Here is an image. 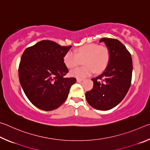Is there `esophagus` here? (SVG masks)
<instances>
[{"mask_svg":"<svg viewBox=\"0 0 150 150\" xmlns=\"http://www.w3.org/2000/svg\"><path fill=\"white\" fill-rule=\"evenodd\" d=\"M77 81L78 83H81L83 81V79H77Z\"/></svg>","mask_w":150,"mask_h":150,"instance_id":"34e87169","label":"esophagus"}]
</instances>
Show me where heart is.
Wrapping results in <instances>:
<instances>
[{"instance_id": "b5f03b06", "label": "heart", "mask_w": 150, "mask_h": 150, "mask_svg": "<svg viewBox=\"0 0 150 150\" xmlns=\"http://www.w3.org/2000/svg\"><path fill=\"white\" fill-rule=\"evenodd\" d=\"M110 59L108 50L105 46L95 44L83 45L75 51L67 52L63 56V63L68 69H73L82 60V67L71 71V75L83 79L92 75L94 72L100 73L107 67Z\"/></svg>"}]
</instances>
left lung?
Returning <instances> with one entry per match:
<instances>
[{"label":"left lung","instance_id":"1","mask_svg":"<svg viewBox=\"0 0 150 150\" xmlns=\"http://www.w3.org/2000/svg\"><path fill=\"white\" fill-rule=\"evenodd\" d=\"M99 42H104L107 47L110 59L102 74L91 79L93 87L86 92L85 96L94 108L108 110L124 99L130 88L132 59L126 47L118 40L103 38Z\"/></svg>","mask_w":150,"mask_h":150}]
</instances>
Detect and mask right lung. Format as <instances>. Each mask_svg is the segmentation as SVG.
I'll list each match as a JSON object with an SVG mask.
<instances>
[{"label":"right lung","mask_w":150,"mask_h":150,"mask_svg":"<svg viewBox=\"0 0 150 150\" xmlns=\"http://www.w3.org/2000/svg\"><path fill=\"white\" fill-rule=\"evenodd\" d=\"M71 47L42 40L24 50L19 65V80L25 95L37 108L53 110L67 99L76 79L64 77L69 71L63 59Z\"/></svg>","instance_id":"obj_1"}]
</instances>
